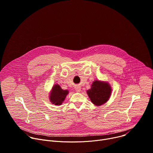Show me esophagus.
Here are the masks:
<instances>
[{
  "label": "esophagus",
  "mask_w": 153,
  "mask_h": 153,
  "mask_svg": "<svg viewBox=\"0 0 153 153\" xmlns=\"http://www.w3.org/2000/svg\"><path fill=\"white\" fill-rule=\"evenodd\" d=\"M75 90L77 91V92H80L81 91V88L80 86H76L75 87Z\"/></svg>",
  "instance_id": "esophagus-1"
}]
</instances>
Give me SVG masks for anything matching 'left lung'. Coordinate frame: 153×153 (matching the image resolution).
<instances>
[{"instance_id": "left-lung-1", "label": "left lung", "mask_w": 153, "mask_h": 153, "mask_svg": "<svg viewBox=\"0 0 153 153\" xmlns=\"http://www.w3.org/2000/svg\"><path fill=\"white\" fill-rule=\"evenodd\" d=\"M87 93L94 105L100 106L106 103L110 98L112 87L108 82L95 80Z\"/></svg>"}]
</instances>
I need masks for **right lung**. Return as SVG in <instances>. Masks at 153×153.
<instances>
[{"label":"right lung","instance_id":"add662e5","mask_svg":"<svg viewBox=\"0 0 153 153\" xmlns=\"http://www.w3.org/2000/svg\"><path fill=\"white\" fill-rule=\"evenodd\" d=\"M68 93V90H63L59 84H56L53 85L49 93V101L55 105H60L63 102Z\"/></svg>","mask_w":153,"mask_h":153}]
</instances>
